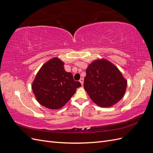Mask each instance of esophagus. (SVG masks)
<instances>
[{
    "mask_svg": "<svg viewBox=\"0 0 153 153\" xmlns=\"http://www.w3.org/2000/svg\"><path fill=\"white\" fill-rule=\"evenodd\" d=\"M80 84H82V85H83V84H84V78H81L80 79Z\"/></svg>",
    "mask_w": 153,
    "mask_h": 153,
    "instance_id": "34e87169",
    "label": "esophagus"
}]
</instances>
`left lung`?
<instances>
[{"mask_svg":"<svg viewBox=\"0 0 153 153\" xmlns=\"http://www.w3.org/2000/svg\"><path fill=\"white\" fill-rule=\"evenodd\" d=\"M84 86L94 103L106 108L123 98L127 80L114 64L102 58L94 60L88 66Z\"/></svg>","mask_w":153,"mask_h":153,"instance_id":"obj_1","label":"left lung"}]
</instances>
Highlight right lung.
Segmentation results:
<instances>
[{
  "label": "right lung",
  "mask_w": 153,
  "mask_h": 153,
  "mask_svg": "<svg viewBox=\"0 0 153 153\" xmlns=\"http://www.w3.org/2000/svg\"><path fill=\"white\" fill-rule=\"evenodd\" d=\"M64 65L58 57L51 59L41 66L32 84L36 100L47 108H61L81 86L71 73L65 71Z\"/></svg>",
  "instance_id": "obj_1"
}]
</instances>
